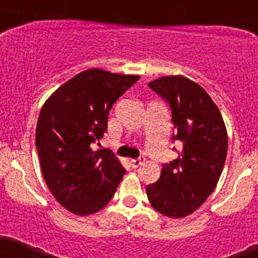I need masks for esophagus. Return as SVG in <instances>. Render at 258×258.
<instances>
[{
  "instance_id": "34e87169",
  "label": "esophagus",
  "mask_w": 258,
  "mask_h": 258,
  "mask_svg": "<svg viewBox=\"0 0 258 258\" xmlns=\"http://www.w3.org/2000/svg\"><path fill=\"white\" fill-rule=\"evenodd\" d=\"M144 161H146V158H144V157H141V158H136V159H131L132 167L138 168L139 166H142V164L144 163Z\"/></svg>"
}]
</instances>
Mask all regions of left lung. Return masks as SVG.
<instances>
[{
	"label": "left lung",
	"instance_id": "left-lung-1",
	"mask_svg": "<svg viewBox=\"0 0 258 258\" xmlns=\"http://www.w3.org/2000/svg\"><path fill=\"white\" fill-rule=\"evenodd\" d=\"M148 86L170 105L172 139L182 144V151L163 164L158 181L147 186V196L161 214L187 217L203 205L219 181L227 158V127L212 97L194 81L166 76Z\"/></svg>",
	"mask_w": 258,
	"mask_h": 258
}]
</instances>
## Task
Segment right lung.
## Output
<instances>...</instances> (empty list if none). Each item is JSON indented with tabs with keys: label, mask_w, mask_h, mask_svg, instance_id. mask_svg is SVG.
<instances>
[{
	"label": "right lung",
	"mask_w": 258,
	"mask_h": 258,
	"mask_svg": "<svg viewBox=\"0 0 258 258\" xmlns=\"http://www.w3.org/2000/svg\"><path fill=\"white\" fill-rule=\"evenodd\" d=\"M139 76L100 68L78 73L50 95L35 132L44 180L57 201L80 217L111 200L125 170L109 149L91 144L107 131L110 109Z\"/></svg>",
	"instance_id": "right-lung-1"
}]
</instances>
